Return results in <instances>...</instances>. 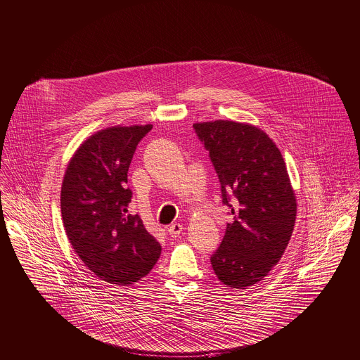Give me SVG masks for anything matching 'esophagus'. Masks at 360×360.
<instances>
[{
	"label": "esophagus",
	"instance_id": "obj_1",
	"mask_svg": "<svg viewBox=\"0 0 360 360\" xmlns=\"http://www.w3.org/2000/svg\"><path fill=\"white\" fill-rule=\"evenodd\" d=\"M167 230H168L171 237H179L182 234V231H184V226L179 224V223H172L171 226H168Z\"/></svg>",
	"mask_w": 360,
	"mask_h": 360
}]
</instances>
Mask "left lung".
<instances>
[{
  "mask_svg": "<svg viewBox=\"0 0 360 360\" xmlns=\"http://www.w3.org/2000/svg\"><path fill=\"white\" fill-rule=\"evenodd\" d=\"M193 130L231 213L210 264L224 285L245 290L271 271L291 238L297 202L287 167L273 140L255 126L217 120Z\"/></svg>",
  "mask_w": 360,
  "mask_h": 360,
  "instance_id": "8db88e82",
  "label": "left lung"
}]
</instances>
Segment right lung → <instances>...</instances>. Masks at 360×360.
Segmentation results:
<instances>
[{
  "label": "right lung",
  "mask_w": 360,
  "mask_h": 360,
  "mask_svg": "<svg viewBox=\"0 0 360 360\" xmlns=\"http://www.w3.org/2000/svg\"><path fill=\"white\" fill-rule=\"evenodd\" d=\"M153 126L111 127L87 139L72 157L60 192L69 242L103 281L129 285L146 277L161 246L131 214L127 172L139 143Z\"/></svg>",
  "instance_id": "right-lung-1"
}]
</instances>
